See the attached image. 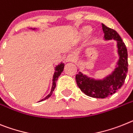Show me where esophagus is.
<instances>
[{
  "label": "esophagus",
  "mask_w": 133,
  "mask_h": 133,
  "mask_svg": "<svg viewBox=\"0 0 133 133\" xmlns=\"http://www.w3.org/2000/svg\"><path fill=\"white\" fill-rule=\"evenodd\" d=\"M76 61V57L73 54H69L66 58V61L68 62H73Z\"/></svg>",
  "instance_id": "esophagus-1"
}]
</instances>
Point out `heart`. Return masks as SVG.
Segmentation results:
<instances>
[{
  "instance_id": "1",
  "label": "heart",
  "mask_w": 133,
  "mask_h": 133,
  "mask_svg": "<svg viewBox=\"0 0 133 133\" xmlns=\"http://www.w3.org/2000/svg\"><path fill=\"white\" fill-rule=\"evenodd\" d=\"M93 29L90 26H84L81 29L80 31L78 32L77 34V37L79 39H85L88 36L91 35V34L92 33Z\"/></svg>"
}]
</instances>
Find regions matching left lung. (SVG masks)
Wrapping results in <instances>:
<instances>
[{
	"instance_id": "obj_1",
	"label": "left lung",
	"mask_w": 133,
	"mask_h": 133,
	"mask_svg": "<svg viewBox=\"0 0 133 133\" xmlns=\"http://www.w3.org/2000/svg\"><path fill=\"white\" fill-rule=\"evenodd\" d=\"M102 29L105 40L114 39L117 42L119 56L117 66L114 71L104 79L96 80L83 75L81 72L76 75V82L82 92L91 97L105 98L114 94L122 87L128 72V53L124 43L115 30L102 23Z\"/></svg>"
}]
</instances>
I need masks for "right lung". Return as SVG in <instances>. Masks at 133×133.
I'll return each mask as SVG.
<instances>
[{
  "label": "right lung",
  "mask_w": 133,
  "mask_h": 133,
  "mask_svg": "<svg viewBox=\"0 0 133 133\" xmlns=\"http://www.w3.org/2000/svg\"><path fill=\"white\" fill-rule=\"evenodd\" d=\"M33 29H35V28ZM64 63H62V62H61V64H59L58 65H57L56 66L55 72H54V75H53L52 86V89H51L50 93L49 95H48V96H46L45 98H44V99H42V100H41V102L43 100H45V99H48V98H49V97L52 96V94L53 91H54V89H55V87H56V82L57 81L58 78L59 76L61 75V74L62 73V72L63 71V70H64Z\"/></svg>",
  "instance_id": "right-lung-1"
}]
</instances>
